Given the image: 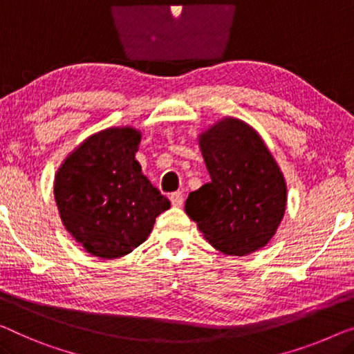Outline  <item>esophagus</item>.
I'll use <instances>...</instances> for the list:
<instances>
[{"label": "esophagus", "mask_w": 354, "mask_h": 354, "mask_svg": "<svg viewBox=\"0 0 354 354\" xmlns=\"http://www.w3.org/2000/svg\"><path fill=\"white\" fill-rule=\"evenodd\" d=\"M170 200H171L173 207H181L183 202H184V195H183V192L176 191V192H173V194L170 195Z\"/></svg>", "instance_id": "obj_1"}]
</instances>
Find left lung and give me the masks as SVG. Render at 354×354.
Wrapping results in <instances>:
<instances>
[{
    "label": "left lung",
    "instance_id": "8db88e82",
    "mask_svg": "<svg viewBox=\"0 0 354 354\" xmlns=\"http://www.w3.org/2000/svg\"><path fill=\"white\" fill-rule=\"evenodd\" d=\"M211 181L189 194L184 209L205 240L227 256L266 246L281 224L288 187L261 135L236 118H223L198 135Z\"/></svg>",
    "mask_w": 354,
    "mask_h": 354
}]
</instances>
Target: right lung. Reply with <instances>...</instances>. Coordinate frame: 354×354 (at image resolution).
I'll return each instance as SVG.
<instances>
[{"instance_id":"right-lung-1","label":"right lung","mask_w":354,"mask_h":354,"mask_svg":"<svg viewBox=\"0 0 354 354\" xmlns=\"http://www.w3.org/2000/svg\"><path fill=\"white\" fill-rule=\"evenodd\" d=\"M141 131L111 127L82 141L57 170L54 197L60 219L88 254L118 259L149 236L167 197L135 159Z\"/></svg>"}]
</instances>
